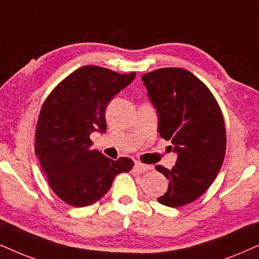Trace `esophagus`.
Wrapping results in <instances>:
<instances>
[{
  "label": "esophagus",
  "instance_id": "34e87169",
  "mask_svg": "<svg viewBox=\"0 0 259 259\" xmlns=\"http://www.w3.org/2000/svg\"><path fill=\"white\" fill-rule=\"evenodd\" d=\"M150 167L147 165H143V163L141 162H135V166H134V172L135 173H143V172H147L149 171Z\"/></svg>",
  "mask_w": 259,
  "mask_h": 259
}]
</instances>
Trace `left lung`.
Listing matches in <instances>:
<instances>
[{
  "mask_svg": "<svg viewBox=\"0 0 259 259\" xmlns=\"http://www.w3.org/2000/svg\"><path fill=\"white\" fill-rule=\"evenodd\" d=\"M150 103L159 117L158 132L177 154L171 169L155 166L168 179L159 203L178 208L208 190L220 171L226 153L222 112L209 88L181 68H162L142 75Z\"/></svg>",
  "mask_w": 259,
  "mask_h": 259,
  "instance_id": "obj_1",
  "label": "left lung"
}]
</instances>
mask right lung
<instances>
[{"label": "right lung", "mask_w": 259, "mask_h": 259, "mask_svg": "<svg viewBox=\"0 0 259 259\" xmlns=\"http://www.w3.org/2000/svg\"><path fill=\"white\" fill-rule=\"evenodd\" d=\"M136 74L84 65L64 78L42 104L35 130V154L52 191L68 204L86 207L109 191L114 177L134 161L107 158L90 136L106 132L107 103Z\"/></svg>", "instance_id": "1"}]
</instances>
